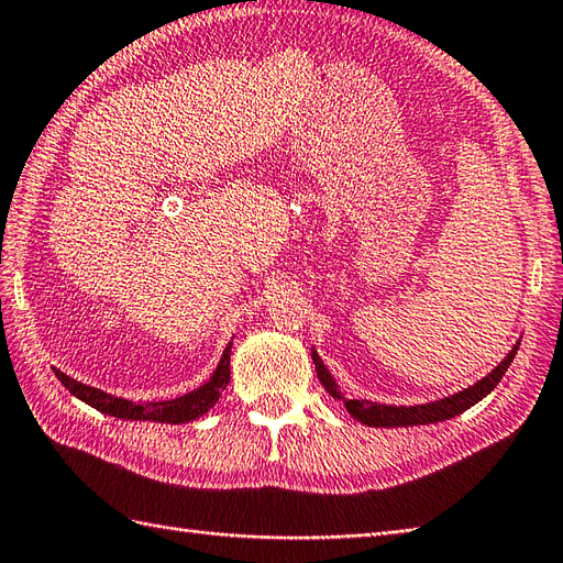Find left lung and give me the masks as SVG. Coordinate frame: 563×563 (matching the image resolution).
Returning <instances> with one entry per match:
<instances>
[{"instance_id":"obj_1","label":"left lung","mask_w":563,"mask_h":563,"mask_svg":"<svg viewBox=\"0 0 563 563\" xmlns=\"http://www.w3.org/2000/svg\"><path fill=\"white\" fill-rule=\"evenodd\" d=\"M518 345H512V351L500 361L492 373H488L484 379L476 382L470 389H462L457 394H450L445 399L430 401V404H416V406H389V404H377V401H367V399H345L343 391L339 389L336 379L331 377L327 365L321 363L319 353L312 349V361L317 367V375L321 379V385L327 387L333 399H339L345 404V409L365 426L373 428H399V426H426V423H438V421H448V418L460 416L462 411L470 409L476 401H482L486 394H492V389L498 385L500 377L506 375V369L510 367L512 357L518 353Z\"/></svg>"}]
</instances>
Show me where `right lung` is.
<instances>
[{
	"label": "right lung",
	"mask_w": 563,
	"mask_h": 563,
	"mask_svg": "<svg viewBox=\"0 0 563 563\" xmlns=\"http://www.w3.org/2000/svg\"><path fill=\"white\" fill-rule=\"evenodd\" d=\"M230 353H232V341L227 343V349L220 357V365L214 367L212 377L206 385L184 394V397H176L169 401H147V404H135L121 397H113V394H106L101 389H93L89 385H81V382L67 377L65 373L55 369V377L63 382L75 394L77 399L84 404L93 406V409L101 413H109L115 418H128V421H157V423H188L196 421L202 413H208L214 404H218L222 389L230 382Z\"/></svg>",
	"instance_id": "1"
}]
</instances>
